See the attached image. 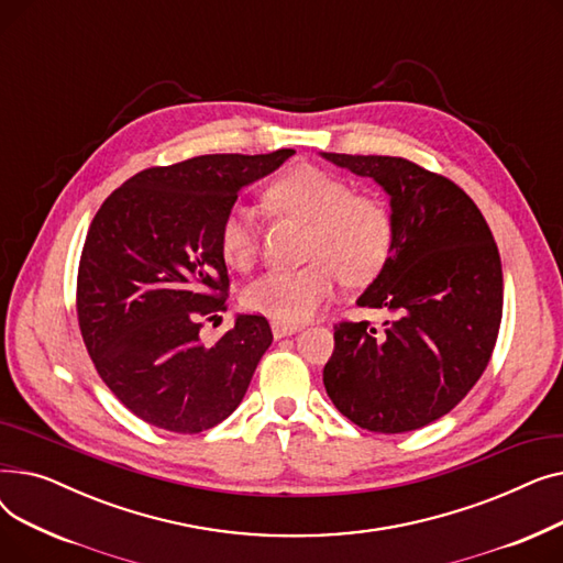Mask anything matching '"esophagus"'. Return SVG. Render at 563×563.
Returning <instances> with one entry per match:
<instances>
[{
  "label": "esophagus",
  "instance_id": "1",
  "mask_svg": "<svg viewBox=\"0 0 563 563\" xmlns=\"http://www.w3.org/2000/svg\"><path fill=\"white\" fill-rule=\"evenodd\" d=\"M301 327H297V323H283V321H272V331H274V338L280 340L285 335H291L297 333Z\"/></svg>",
  "mask_w": 563,
  "mask_h": 563
}]
</instances>
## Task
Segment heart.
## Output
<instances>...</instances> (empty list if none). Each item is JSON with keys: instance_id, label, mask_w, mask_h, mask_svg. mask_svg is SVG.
I'll list each match as a JSON object with an SVG mask.
<instances>
[{"instance_id": "heart-1", "label": "heart", "mask_w": 563, "mask_h": 563, "mask_svg": "<svg viewBox=\"0 0 563 563\" xmlns=\"http://www.w3.org/2000/svg\"><path fill=\"white\" fill-rule=\"evenodd\" d=\"M266 202L310 223L301 269L269 272L244 289V306L283 323L312 317L342 276L349 285L372 280L386 266L395 219L388 202L374 194H353L344 177L312 164L283 170L266 187ZM219 249L236 272H249L257 257V221L251 207L232 205L219 225Z\"/></svg>"}]
</instances>
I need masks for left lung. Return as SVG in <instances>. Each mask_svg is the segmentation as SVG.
<instances>
[{"mask_svg":"<svg viewBox=\"0 0 563 563\" xmlns=\"http://www.w3.org/2000/svg\"><path fill=\"white\" fill-rule=\"evenodd\" d=\"M329 162L374 177L390 194L395 242L361 308L395 317L335 323L323 386L353 424L374 433L422 429L479 380L499 333L501 262L493 232L450 177L404 157L335 155Z\"/></svg>","mask_w":563,"mask_h":563,"instance_id":"obj_1","label":"left lung"}]
</instances>
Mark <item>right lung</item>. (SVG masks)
<instances>
[{
	"instance_id": "right-lung-1",
	"label": "right lung",
	"mask_w": 563,
	"mask_h": 563,
	"mask_svg": "<svg viewBox=\"0 0 563 563\" xmlns=\"http://www.w3.org/2000/svg\"><path fill=\"white\" fill-rule=\"evenodd\" d=\"M291 155L153 166L100 205L79 257V331L107 388L143 422L200 433L242 404L274 335L262 314H240L212 344L200 340L228 310L219 225L244 185Z\"/></svg>"
}]
</instances>
